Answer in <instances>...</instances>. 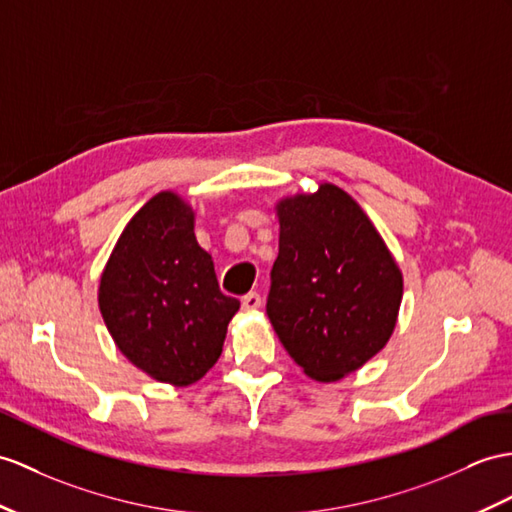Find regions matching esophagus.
<instances>
[{
  "mask_svg": "<svg viewBox=\"0 0 512 512\" xmlns=\"http://www.w3.org/2000/svg\"><path fill=\"white\" fill-rule=\"evenodd\" d=\"M241 304H243V310H258L260 304H263V299H260V295L256 291H252V293L243 295Z\"/></svg>",
  "mask_w": 512,
  "mask_h": 512,
  "instance_id": "obj_1",
  "label": "esophagus"
}]
</instances>
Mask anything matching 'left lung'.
Returning <instances> with one entry per match:
<instances>
[{
    "label": "left lung",
    "instance_id": "8db88e82",
    "mask_svg": "<svg viewBox=\"0 0 512 512\" xmlns=\"http://www.w3.org/2000/svg\"><path fill=\"white\" fill-rule=\"evenodd\" d=\"M278 219L267 315L306 376L336 382L391 339L402 271L363 208L339 186L282 199Z\"/></svg>",
    "mask_w": 512,
    "mask_h": 512
}]
</instances>
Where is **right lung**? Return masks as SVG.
I'll return each mask as SVG.
<instances>
[{"label": "right lung", "mask_w": 512, "mask_h": 512, "mask_svg": "<svg viewBox=\"0 0 512 512\" xmlns=\"http://www.w3.org/2000/svg\"><path fill=\"white\" fill-rule=\"evenodd\" d=\"M193 221L182 197L154 195L121 232L99 282V310L123 356L176 386L197 382L217 363L241 306L219 291Z\"/></svg>", "instance_id": "add662e5"}]
</instances>
